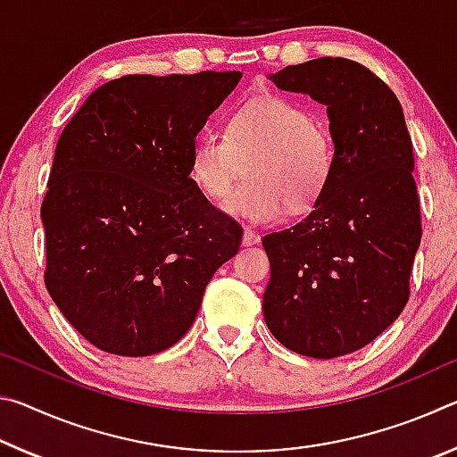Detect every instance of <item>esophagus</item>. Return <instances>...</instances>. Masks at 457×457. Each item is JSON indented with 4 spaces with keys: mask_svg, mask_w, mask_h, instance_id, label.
Here are the masks:
<instances>
[{
    "mask_svg": "<svg viewBox=\"0 0 457 457\" xmlns=\"http://www.w3.org/2000/svg\"><path fill=\"white\" fill-rule=\"evenodd\" d=\"M244 245H253V244H258L260 242V234L258 231H253L252 228H244Z\"/></svg>",
    "mask_w": 457,
    "mask_h": 457,
    "instance_id": "1",
    "label": "esophagus"
}]
</instances>
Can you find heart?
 I'll return each mask as SVG.
<instances>
[{
	"label": "heart",
	"mask_w": 457,
	"mask_h": 457,
	"mask_svg": "<svg viewBox=\"0 0 457 457\" xmlns=\"http://www.w3.org/2000/svg\"><path fill=\"white\" fill-rule=\"evenodd\" d=\"M248 159V179L230 183ZM335 169V141L322 120L296 100L260 95L236 106L226 133L205 130L191 146L189 175L207 199L223 201L226 213L253 223L298 215L327 191Z\"/></svg>",
	"instance_id": "1"
}]
</instances>
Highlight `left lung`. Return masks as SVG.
Listing matches in <instances>:
<instances>
[{
	"instance_id": "left-lung-1",
	"label": "left lung",
	"mask_w": 457,
	"mask_h": 457,
	"mask_svg": "<svg viewBox=\"0 0 457 457\" xmlns=\"http://www.w3.org/2000/svg\"><path fill=\"white\" fill-rule=\"evenodd\" d=\"M270 80L327 106L335 169L303 221L262 237L272 268L264 320L286 349L343 357L389 328L409 300L421 242L411 137L397 96L359 62L316 58Z\"/></svg>"
}]
</instances>
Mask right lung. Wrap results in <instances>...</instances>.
<instances>
[{
	"instance_id": "obj_1",
	"label": "right lung",
	"mask_w": 457,
	"mask_h": 457,
	"mask_svg": "<svg viewBox=\"0 0 457 457\" xmlns=\"http://www.w3.org/2000/svg\"><path fill=\"white\" fill-rule=\"evenodd\" d=\"M242 72L129 74L96 88L58 138L42 204L46 288L100 351L146 357L195 320L242 244L189 177L193 141Z\"/></svg>"
}]
</instances>
